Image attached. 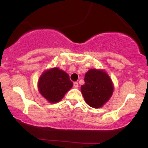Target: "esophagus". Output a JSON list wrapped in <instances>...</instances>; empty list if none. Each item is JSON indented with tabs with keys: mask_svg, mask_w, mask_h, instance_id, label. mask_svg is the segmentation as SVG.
Returning <instances> with one entry per match:
<instances>
[{
	"mask_svg": "<svg viewBox=\"0 0 148 148\" xmlns=\"http://www.w3.org/2000/svg\"><path fill=\"white\" fill-rule=\"evenodd\" d=\"M74 87L75 88H77L78 87H79V84H78L77 82H74Z\"/></svg>",
	"mask_w": 148,
	"mask_h": 148,
	"instance_id": "esophagus-1",
	"label": "esophagus"
}]
</instances>
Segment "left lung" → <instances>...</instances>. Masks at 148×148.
<instances>
[{"instance_id":"obj_1","label":"left lung","mask_w":148,"mask_h":148,"mask_svg":"<svg viewBox=\"0 0 148 148\" xmlns=\"http://www.w3.org/2000/svg\"><path fill=\"white\" fill-rule=\"evenodd\" d=\"M85 84L81 90L86 102L92 108H100L109 100L113 84L109 76L101 69H91L85 74Z\"/></svg>"}]
</instances>
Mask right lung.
Instances as JSON below:
<instances>
[{"label": "right lung", "mask_w": 148, "mask_h": 148, "mask_svg": "<svg viewBox=\"0 0 148 148\" xmlns=\"http://www.w3.org/2000/svg\"><path fill=\"white\" fill-rule=\"evenodd\" d=\"M72 86L68 74L58 67L46 70L38 81L40 94L50 103L60 101Z\"/></svg>", "instance_id": "right-lung-1"}]
</instances>
